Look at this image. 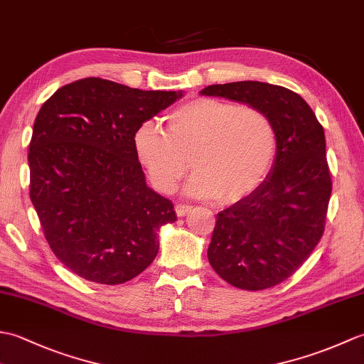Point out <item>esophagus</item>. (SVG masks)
Listing matches in <instances>:
<instances>
[{
	"instance_id": "34e87169",
	"label": "esophagus",
	"mask_w": 364,
	"mask_h": 364,
	"mask_svg": "<svg viewBox=\"0 0 364 364\" xmlns=\"http://www.w3.org/2000/svg\"><path fill=\"white\" fill-rule=\"evenodd\" d=\"M191 210H192V206H189V205H176L175 206V213H176L178 218H183V215H186L188 213H191Z\"/></svg>"
}]
</instances>
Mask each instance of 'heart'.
I'll use <instances>...</instances> for the list:
<instances>
[{
	"mask_svg": "<svg viewBox=\"0 0 364 364\" xmlns=\"http://www.w3.org/2000/svg\"><path fill=\"white\" fill-rule=\"evenodd\" d=\"M134 150L162 194H172L192 164L189 196L235 203L266 180L277 153V131L259 107L196 98L170 112L167 131L154 122L142 123Z\"/></svg>",
	"mask_w": 364,
	"mask_h": 364,
	"instance_id": "b5f03b06",
	"label": "heart"
}]
</instances>
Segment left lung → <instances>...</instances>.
<instances>
[{
    "label": "left lung",
    "instance_id": "8db88e82",
    "mask_svg": "<svg viewBox=\"0 0 364 364\" xmlns=\"http://www.w3.org/2000/svg\"><path fill=\"white\" fill-rule=\"evenodd\" d=\"M200 94L259 107L275 125L272 168L258 189L218 214L208 247L227 283L272 288L304 264L326 227L331 178L323 128L299 94L269 82L213 84Z\"/></svg>",
    "mask_w": 364,
    "mask_h": 364
}]
</instances>
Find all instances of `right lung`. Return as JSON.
Wrapping results in <instances>:
<instances>
[{"label": "right lung", "instance_id": "add662e5", "mask_svg": "<svg viewBox=\"0 0 364 364\" xmlns=\"http://www.w3.org/2000/svg\"><path fill=\"white\" fill-rule=\"evenodd\" d=\"M181 97L84 78L58 89L38 111L29 197L53 253L76 275L120 284L156 258L158 230L176 214L146 186L134 134Z\"/></svg>", "mask_w": 364, "mask_h": 364}]
</instances>
